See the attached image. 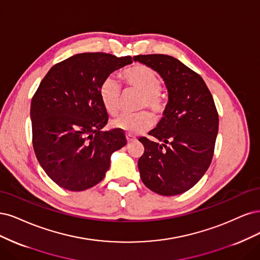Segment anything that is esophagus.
Returning <instances> with one entry per match:
<instances>
[{"label": "esophagus", "mask_w": 260, "mask_h": 260, "mask_svg": "<svg viewBox=\"0 0 260 260\" xmlns=\"http://www.w3.org/2000/svg\"><path fill=\"white\" fill-rule=\"evenodd\" d=\"M126 139H127V144H131V142L137 140L136 137H134V136H132V135H126Z\"/></svg>", "instance_id": "1"}]
</instances>
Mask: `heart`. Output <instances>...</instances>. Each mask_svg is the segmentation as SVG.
Listing matches in <instances>:
<instances>
[{"instance_id":"obj_1","label":"heart","mask_w":260,"mask_h":260,"mask_svg":"<svg viewBox=\"0 0 260 260\" xmlns=\"http://www.w3.org/2000/svg\"><path fill=\"white\" fill-rule=\"evenodd\" d=\"M123 79L128 89L136 90L141 94L139 109L148 108L154 113L164 110L165 103L160 90L162 82L157 74L146 66H135L123 73ZM99 95L106 110L110 114H116L121 106V86L114 78L109 77L100 85ZM153 124L152 115L147 111L134 114H121L112 120L111 125L124 131L128 135L144 133Z\"/></svg>"}]
</instances>
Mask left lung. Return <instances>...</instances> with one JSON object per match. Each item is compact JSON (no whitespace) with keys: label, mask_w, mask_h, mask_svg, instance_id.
Listing matches in <instances>:
<instances>
[{"label":"left lung","mask_w":260,"mask_h":260,"mask_svg":"<svg viewBox=\"0 0 260 260\" xmlns=\"http://www.w3.org/2000/svg\"><path fill=\"white\" fill-rule=\"evenodd\" d=\"M156 71L169 91L163 118L149 135L140 137L145 152L138 160L140 178L161 196L191 189L211 165L218 133V113L211 91L200 75L176 58L138 55L133 58Z\"/></svg>","instance_id":"left-lung-1"}]
</instances>
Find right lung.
<instances>
[{
	"label": "right lung",
	"instance_id": "obj_1",
	"mask_svg": "<svg viewBox=\"0 0 260 260\" xmlns=\"http://www.w3.org/2000/svg\"><path fill=\"white\" fill-rule=\"evenodd\" d=\"M131 56L83 53L52 67L31 102L32 144L42 169L58 186L83 191L102 181L111 154L126 145L121 129L102 132L108 113L100 85Z\"/></svg>",
	"mask_w": 260,
	"mask_h": 260
}]
</instances>
